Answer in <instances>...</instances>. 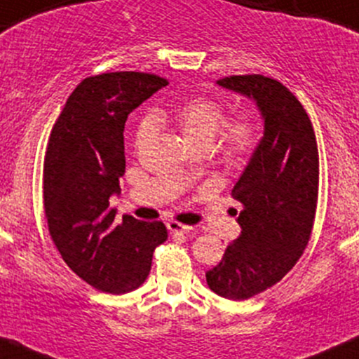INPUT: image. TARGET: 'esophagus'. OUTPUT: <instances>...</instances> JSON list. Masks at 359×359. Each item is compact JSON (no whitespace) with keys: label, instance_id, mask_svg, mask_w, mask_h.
<instances>
[{"label":"esophagus","instance_id":"esophagus-1","mask_svg":"<svg viewBox=\"0 0 359 359\" xmlns=\"http://www.w3.org/2000/svg\"><path fill=\"white\" fill-rule=\"evenodd\" d=\"M168 229L169 232L172 233H188L191 231V225H187V224H181V222H176V220H171V222H168Z\"/></svg>","mask_w":359,"mask_h":359}]
</instances>
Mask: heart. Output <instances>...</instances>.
Wrapping results in <instances>:
<instances>
[{"instance_id": "heart-1", "label": "heart", "mask_w": 359, "mask_h": 359, "mask_svg": "<svg viewBox=\"0 0 359 359\" xmlns=\"http://www.w3.org/2000/svg\"><path fill=\"white\" fill-rule=\"evenodd\" d=\"M171 118L184 139L196 151L212 146L220 159L229 164L248 161L259 144V123L255 116L243 115L227 122V110L220 102L208 96H196L181 103L171 115L159 110L140 122L135 130V149H140L152 130V120L164 122Z\"/></svg>"}]
</instances>
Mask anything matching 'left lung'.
Wrapping results in <instances>:
<instances>
[{"mask_svg": "<svg viewBox=\"0 0 359 359\" xmlns=\"http://www.w3.org/2000/svg\"><path fill=\"white\" fill-rule=\"evenodd\" d=\"M217 83L256 100L264 118L263 139L232 188L243 205V232L205 275L217 295L248 300L276 285L307 248L319 198V149L307 111L280 81L241 74Z\"/></svg>", "mask_w": 359, "mask_h": 359, "instance_id": "8db88e82", "label": "left lung"}]
</instances>
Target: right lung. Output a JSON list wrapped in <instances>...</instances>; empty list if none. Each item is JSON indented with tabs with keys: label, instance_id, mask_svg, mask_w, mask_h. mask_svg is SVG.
<instances>
[{
	"label": "right lung",
	"instance_id": "obj_1",
	"mask_svg": "<svg viewBox=\"0 0 359 359\" xmlns=\"http://www.w3.org/2000/svg\"><path fill=\"white\" fill-rule=\"evenodd\" d=\"M168 79L149 72H104L83 79L55 120L43 158V212L52 243L93 288L127 293L146 281L152 255L168 239L163 222L123 215L110 196L126 172L127 116Z\"/></svg>",
	"mask_w": 359,
	"mask_h": 359
}]
</instances>
